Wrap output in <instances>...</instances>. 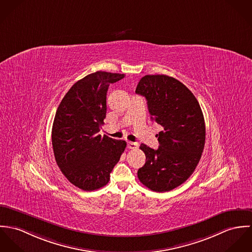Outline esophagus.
Here are the masks:
<instances>
[{
	"label": "esophagus",
	"instance_id": "obj_1",
	"mask_svg": "<svg viewBox=\"0 0 252 252\" xmlns=\"http://www.w3.org/2000/svg\"><path fill=\"white\" fill-rule=\"evenodd\" d=\"M138 147V144L136 142H127V148L128 149H136Z\"/></svg>",
	"mask_w": 252,
	"mask_h": 252
}]
</instances>
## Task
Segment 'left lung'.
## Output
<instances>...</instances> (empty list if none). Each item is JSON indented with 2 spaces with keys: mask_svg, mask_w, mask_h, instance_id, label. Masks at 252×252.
I'll list each match as a JSON object with an SVG mask.
<instances>
[{
  "mask_svg": "<svg viewBox=\"0 0 252 252\" xmlns=\"http://www.w3.org/2000/svg\"><path fill=\"white\" fill-rule=\"evenodd\" d=\"M135 93L146 97L152 121L163 128L157 134L158 150L141 144L146 163L138 179L154 191L172 190L190 177L201 158L206 139L201 107L185 85L163 74L145 75Z\"/></svg>",
  "mask_w": 252,
  "mask_h": 252,
  "instance_id": "obj_1",
  "label": "left lung"
}]
</instances>
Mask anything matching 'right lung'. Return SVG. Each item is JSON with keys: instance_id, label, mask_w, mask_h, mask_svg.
<instances>
[{"instance_id": "right-lung-1", "label": "right lung", "mask_w": 252, "mask_h": 252, "mask_svg": "<svg viewBox=\"0 0 252 252\" xmlns=\"http://www.w3.org/2000/svg\"><path fill=\"white\" fill-rule=\"evenodd\" d=\"M125 74L96 71L73 85L57 109L52 146L57 164L75 187L92 191L106 186L126 143L98 134L106 117L110 84Z\"/></svg>"}]
</instances>
